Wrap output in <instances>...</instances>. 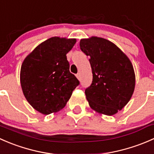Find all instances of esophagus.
Wrapping results in <instances>:
<instances>
[{"instance_id": "esophagus-1", "label": "esophagus", "mask_w": 154, "mask_h": 154, "mask_svg": "<svg viewBox=\"0 0 154 154\" xmlns=\"http://www.w3.org/2000/svg\"><path fill=\"white\" fill-rule=\"evenodd\" d=\"M76 77H77V79H78L79 80H80V74H76Z\"/></svg>"}]
</instances>
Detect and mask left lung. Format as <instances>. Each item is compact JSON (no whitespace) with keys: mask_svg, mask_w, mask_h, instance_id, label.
I'll return each instance as SVG.
<instances>
[{"mask_svg":"<svg viewBox=\"0 0 154 154\" xmlns=\"http://www.w3.org/2000/svg\"><path fill=\"white\" fill-rule=\"evenodd\" d=\"M80 47L90 57L92 71V83L85 90L88 104L99 113L115 115L128 103L134 91L136 77L131 62L105 38H83Z\"/></svg>","mask_w":154,"mask_h":154,"instance_id":"left-lung-1","label":"left lung"}]
</instances>
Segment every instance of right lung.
<instances>
[{
  "mask_svg": "<svg viewBox=\"0 0 154 154\" xmlns=\"http://www.w3.org/2000/svg\"><path fill=\"white\" fill-rule=\"evenodd\" d=\"M75 38L52 37L37 46L25 58L20 80L28 103L44 115L60 111L80 82L69 71L66 54Z\"/></svg>",
  "mask_w": 154,
  "mask_h": 154,
  "instance_id": "add662e5",
  "label": "right lung"
}]
</instances>
